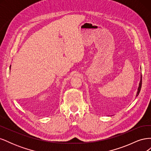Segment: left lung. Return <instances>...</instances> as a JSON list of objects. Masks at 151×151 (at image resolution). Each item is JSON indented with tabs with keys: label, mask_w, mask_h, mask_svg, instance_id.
Returning a JSON list of instances; mask_svg holds the SVG:
<instances>
[{
	"label": "left lung",
	"mask_w": 151,
	"mask_h": 151,
	"mask_svg": "<svg viewBox=\"0 0 151 151\" xmlns=\"http://www.w3.org/2000/svg\"><path fill=\"white\" fill-rule=\"evenodd\" d=\"M141 88H142V76H141V80L140 81V84H139V88H138V91H137V93L136 96H137L139 94Z\"/></svg>",
	"instance_id": "obj_1"
}]
</instances>
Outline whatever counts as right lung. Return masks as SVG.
I'll list each match as a JSON object with an SVG mask.
<instances>
[{"label":"right lung","mask_w":151,"mask_h":151,"mask_svg":"<svg viewBox=\"0 0 151 151\" xmlns=\"http://www.w3.org/2000/svg\"><path fill=\"white\" fill-rule=\"evenodd\" d=\"M10 69H11V66H10Z\"/></svg>","instance_id":"obj_1"}]
</instances>
